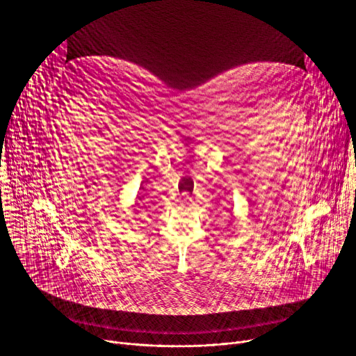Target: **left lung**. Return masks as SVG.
Listing matches in <instances>:
<instances>
[{"label":"left lung","instance_id":"left-lung-1","mask_svg":"<svg viewBox=\"0 0 356 356\" xmlns=\"http://www.w3.org/2000/svg\"><path fill=\"white\" fill-rule=\"evenodd\" d=\"M232 222H234V218H231V224H232Z\"/></svg>","mask_w":356,"mask_h":356}]
</instances>
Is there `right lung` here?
<instances>
[{
    "label": "right lung",
    "instance_id": "1",
    "mask_svg": "<svg viewBox=\"0 0 356 356\" xmlns=\"http://www.w3.org/2000/svg\"><path fill=\"white\" fill-rule=\"evenodd\" d=\"M138 206H139V202H135V204L131 207V209H132V211H134L135 214H138V213H139V210H138L139 207H138Z\"/></svg>",
    "mask_w": 356,
    "mask_h": 356
}]
</instances>
